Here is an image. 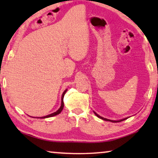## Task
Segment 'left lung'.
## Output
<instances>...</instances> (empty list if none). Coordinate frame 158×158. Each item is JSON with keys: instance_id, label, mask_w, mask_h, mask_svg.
<instances>
[{"instance_id": "1", "label": "left lung", "mask_w": 158, "mask_h": 158, "mask_svg": "<svg viewBox=\"0 0 158 158\" xmlns=\"http://www.w3.org/2000/svg\"><path fill=\"white\" fill-rule=\"evenodd\" d=\"M94 112L95 115H96V116H97V117L100 118H101V119H103V120H104V121H109V122H114V123H116V122H122V121L126 120L127 118H122V119H120V120H111V119H108V118H103V117H102V116H99L98 114H97V113H96V112H95V111H94Z\"/></svg>"}]
</instances>
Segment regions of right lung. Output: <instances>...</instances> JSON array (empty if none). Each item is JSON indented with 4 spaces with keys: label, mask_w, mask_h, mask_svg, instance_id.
<instances>
[{
    "label": "right lung",
    "mask_w": 158,
    "mask_h": 158,
    "mask_svg": "<svg viewBox=\"0 0 158 158\" xmlns=\"http://www.w3.org/2000/svg\"><path fill=\"white\" fill-rule=\"evenodd\" d=\"M66 91H67V89H66L65 90H64V91L63 92V94H62V98H61V106H60V109H58L57 111L54 112V113H52V114H49V115H47V116H42V117H38V118H45L52 117V116H56V115H57V114H59L61 113V111H62V109H63V107H64V102H63V98H64V94H65Z\"/></svg>",
    "instance_id": "1"
}]
</instances>
